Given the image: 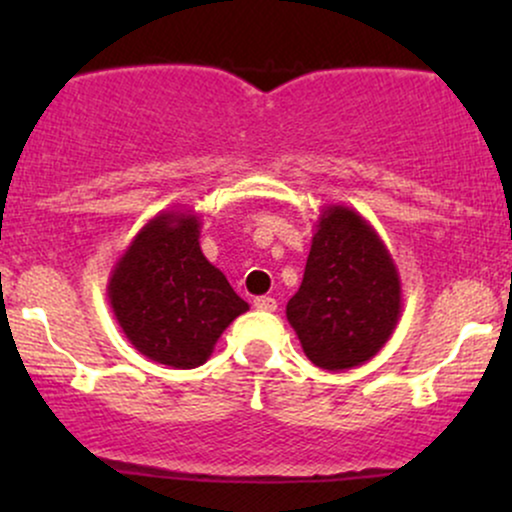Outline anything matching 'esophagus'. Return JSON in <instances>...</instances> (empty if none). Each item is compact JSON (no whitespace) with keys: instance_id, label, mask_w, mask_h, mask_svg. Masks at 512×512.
Listing matches in <instances>:
<instances>
[{"instance_id":"34e87169","label":"esophagus","mask_w":512,"mask_h":512,"mask_svg":"<svg viewBox=\"0 0 512 512\" xmlns=\"http://www.w3.org/2000/svg\"><path fill=\"white\" fill-rule=\"evenodd\" d=\"M255 308L264 310V313H274L276 301L272 296H260V298H255Z\"/></svg>"}]
</instances>
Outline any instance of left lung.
<instances>
[{
	"label": "left lung",
	"mask_w": 512,
	"mask_h": 512,
	"mask_svg": "<svg viewBox=\"0 0 512 512\" xmlns=\"http://www.w3.org/2000/svg\"><path fill=\"white\" fill-rule=\"evenodd\" d=\"M402 315V281L375 228L344 204L322 207L301 289L286 305L303 354L322 370L361 366Z\"/></svg>",
	"instance_id": "1"
}]
</instances>
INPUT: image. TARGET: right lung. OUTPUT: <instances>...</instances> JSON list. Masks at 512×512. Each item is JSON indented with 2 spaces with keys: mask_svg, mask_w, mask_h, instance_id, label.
Segmentation results:
<instances>
[{
  "mask_svg": "<svg viewBox=\"0 0 512 512\" xmlns=\"http://www.w3.org/2000/svg\"><path fill=\"white\" fill-rule=\"evenodd\" d=\"M202 221L190 209L156 214L117 257L108 301L129 344L170 368H197L250 308L199 248Z\"/></svg>",
  "mask_w": 512,
  "mask_h": 512,
  "instance_id": "add662e5",
  "label": "right lung"
}]
</instances>
